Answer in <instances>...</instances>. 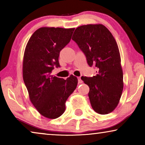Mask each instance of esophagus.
<instances>
[{"mask_svg":"<svg viewBox=\"0 0 145 145\" xmlns=\"http://www.w3.org/2000/svg\"><path fill=\"white\" fill-rule=\"evenodd\" d=\"M78 83H79V84H81V83H82V79H81V77L80 76L78 77Z\"/></svg>","mask_w":145,"mask_h":145,"instance_id":"esophagus-1","label":"esophagus"}]
</instances>
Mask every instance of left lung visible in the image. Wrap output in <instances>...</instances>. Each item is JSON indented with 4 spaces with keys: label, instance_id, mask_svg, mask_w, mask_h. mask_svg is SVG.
Listing matches in <instances>:
<instances>
[{
    "label": "left lung",
    "instance_id": "left-lung-1",
    "mask_svg": "<svg viewBox=\"0 0 145 145\" xmlns=\"http://www.w3.org/2000/svg\"><path fill=\"white\" fill-rule=\"evenodd\" d=\"M72 39L84 53L89 66L98 69L96 76L81 77L90 88L88 97L93 110L99 114H110L118 105L123 89L121 57L116 39L102 24L79 26Z\"/></svg>",
    "mask_w": 145,
    "mask_h": 145
}]
</instances>
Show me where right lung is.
<instances>
[{
  "instance_id": "right-lung-1",
  "label": "right lung",
  "mask_w": 145,
  "mask_h": 145,
  "mask_svg": "<svg viewBox=\"0 0 145 145\" xmlns=\"http://www.w3.org/2000/svg\"><path fill=\"white\" fill-rule=\"evenodd\" d=\"M74 28L43 27L33 33L25 47L23 79L33 106L43 116L56 119L65 111V102L76 89L78 79L51 75L60 67V51L70 42Z\"/></svg>"
}]
</instances>
